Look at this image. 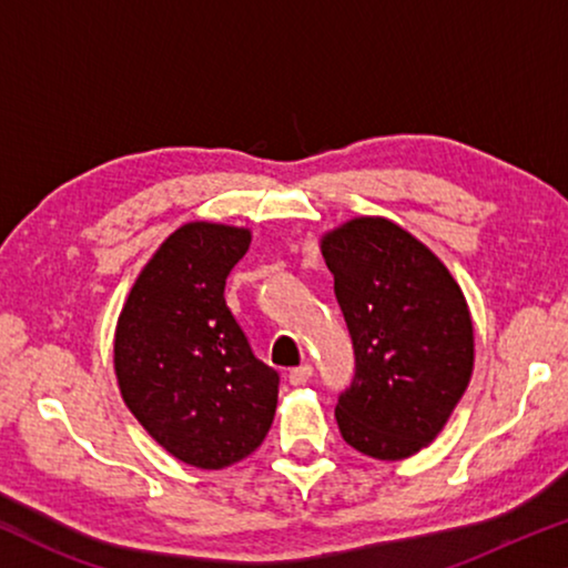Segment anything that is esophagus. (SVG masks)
Masks as SVG:
<instances>
[{
	"label": "esophagus",
	"instance_id": "obj_1",
	"mask_svg": "<svg viewBox=\"0 0 568 568\" xmlns=\"http://www.w3.org/2000/svg\"><path fill=\"white\" fill-rule=\"evenodd\" d=\"M311 375H314V367H311L308 363H303V365L291 367V371H287V383H291V386H303Z\"/></svg>",
	"mask_w": 568,
	"mask_h": 568
}]
</instances>
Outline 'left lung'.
<instances>
[{"mask_svg":"<svg viewBox=\"0 0 568 568\" xmlns=\"http://www.w3.org/2000/svg\"><path fill=\"white\" fill-rule=\"evenodd\" d=\"M355 349L339 433L378 460L419 453L445 427L474 371V324L460 285L419 239L378 215L322 239Z\"/></svg>","mask_w":568,"mask_h":568,"instance_id":"1","label":"left lung"}]
</instances>
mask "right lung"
<instances>
[{
  "instance_id": "add662e5",
  "label": "right lung",
  "mask_w": 568,
  "mask_h": 568,
  "mask_svg": "<svg viewBox=\"0 0 568 568\" xmlns=\"http://www.w3.org/2000/svg\"><path fill=\"white\" fill-rule=\"evenodd\" d=\"M250 229L193 221L164 239L128 293L115 375L141 427L174 458L226 468L265 440L281 375L254 357L223 298Z\"/></svg>"
}]
</instances>
